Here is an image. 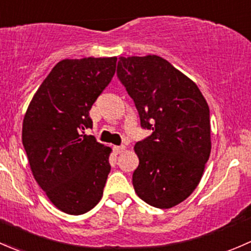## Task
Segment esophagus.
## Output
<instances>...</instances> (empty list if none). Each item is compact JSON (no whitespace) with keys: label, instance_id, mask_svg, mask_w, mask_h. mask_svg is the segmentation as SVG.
Wrapping results in <instances>:
<instances>
[{"label":"esophagus","instance_id":"esophagus-1","mask_svg":"<svg viewBox=\"0 0 251 251\" xmlns=\"http://www.w3.org/2000/svg\"><path fill=\"white\" fill-rule=\"evenodd\" d=\"M125 149H126V147L123 146V145H122V146H115V147H113V151H115L116 154H118V153H122V152L125 151Z\"/></svg>","mask_w":251,"mask_h":251}]
</instances>
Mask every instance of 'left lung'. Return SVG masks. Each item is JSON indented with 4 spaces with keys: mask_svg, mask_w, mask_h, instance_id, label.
I'll return each instance as SVG.
<instances>
[{
    "mask_svg": "<svg viewBox=\"0 0 251 251\" xmlns=\"http://www.w3.org/2000/svg\"><path fill=\"white\" fill-rule=\"evenodd\" d=\"M117 77L141 128L152 130L134 147V190L156 208L177 205L197 187L210 156L208 104L195 82L161 56H121Z\"/></svg>",
    "mask_w": 251,
    "mask_h": 251,
    "instance_id": "obj_1",
    "label": "left lung"
}]
</instances>
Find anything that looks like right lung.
Returning a JSON list of instances; mask_svg holds the SVG:
<instances>
[{"label": "right lung", "mask_w": 251, "mask_h": 251, "mask_svg": "<svg viewBox=\"0 0 251 251\" xmlns=\"http://www.w3.org/2000/svg\"><path fill=\"white\" fill-rule=\"evenodd\" d=\"M117 58L65 59L33 95L23 122V145L35 180L58 209L81 215L102 197L111 149L84 130L89 111L116 71Z\"/></svg>", "instance_id": "add662e5"}]
</instances>
